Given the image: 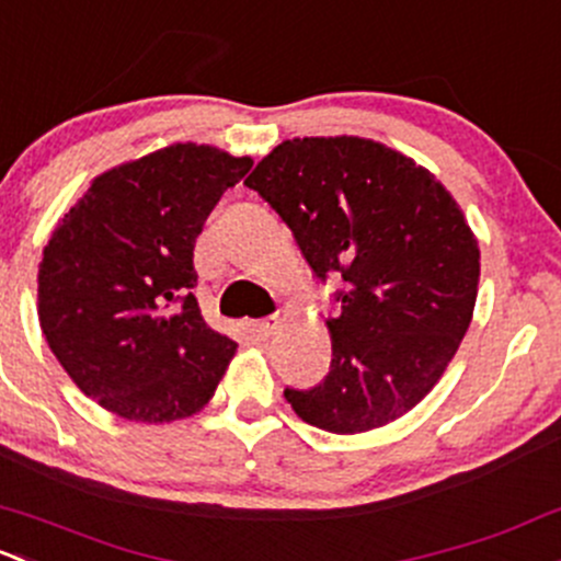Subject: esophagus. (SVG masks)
<instances>
[{"label": "esophagus", "instance_id": "esophagus-1", "mask_svg": "<svg viewBox=\"0 0 561 561\" xmlns=\"http://www.w3.org/2000/svg\"><path fill=\"white\" fill-rule=\"evenodd\" d=\"M276 328H279V320H276V317H263V320L250 322V333L255 335V339H268Z\"/></svg>", "mask_w": 561, "mask_h": 561}]
</instances>
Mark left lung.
Listing matches in <instances>:
<instances>
[{"label":"left lung","mask_w":561,"mask_h":561,"mask_svg":"<svg viewBox=\"0 0 561 561\" xmlns=\"http://www.w3.org/2000/svg\"><path fill=\"white\" fill-rule=\"evenodd\" d=\"M322 282L341 274L320 387L285 389L304 422L355 435L409 414L473 320L481 252L454 196L414 158L363 137L276 145L244 180Z\"/></svg>","instance_id":"8db88e82"}]
</instances>
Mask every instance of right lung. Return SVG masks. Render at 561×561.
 <instances>
[{"mask_svg":"<svg viewBox=\"0 0 561 561\" xmlns=\"http://www.w3.org/2000/svg\"><path fill=\"white\" fill-rule=\"evenodd\" d=\"M252 167L196 141L99 174L53 228L37 314L69 379L128 422L198 414L236 355L193 296L206 217Z\"/></svg>","mask_w":561,"mask_h":561,"instance_id":"right-lung-1","label":"right lung"}]
</instances>
